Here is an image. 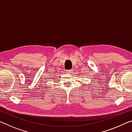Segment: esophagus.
Returning <instances> with one entry per match:
<instances>
[{
  "label": "esophagus",
  "instance_id": "34e87169",
  "mask_svg": "<svg viewBox=\"0 0 132 132\" xmlns=\"http://www.w3.org/2000/svg\"><path fill=\"white\" fill-rule=\"evenodd\" d=\"M66 71H67V73H69V74H70V73H72V70H66Z\"/></svg>",
  "mask_w": 132,
  "mask_h": 132
}]
</instances>
